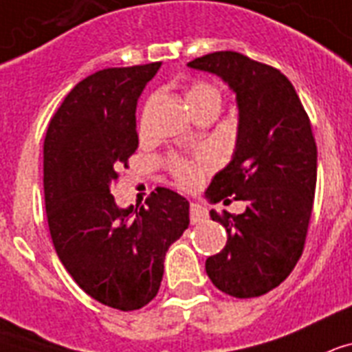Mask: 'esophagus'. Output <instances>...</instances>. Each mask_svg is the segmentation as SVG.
<instances>
[{"mask_svg":"<svg viewBox=\"0 0 352 352\" xmlns=\"http://www.w3.org/2000/svg\"><path fill=\"white\" fill-rule=\"evenodd\" d=\"M189 214L190 222H192V224H198V222H204V220L207 219V209L204 206H200V204L192 201L189 207Z\"/></svg>","mask_w":352,"mask_h":352,"instance_id":"obj_1","label":"esophagus"}]
</instances>
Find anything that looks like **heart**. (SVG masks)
I'll use <instances>...</instances> for the list:
<instances>
[{
  "label": "heart",
  "mask_w": 352,
  "mask_h": 352,
  "mask_svg": "<svg viewBox=\"0 0 352 352\" xmlns=\"http://www.w3.org/2000/svg\"><path fill=\"white\" fill-rule=\"evenodd\" d=\"M187 102L189 106L196 104V102H201V100L211 99V97H217L220 99L219 89L211 86L207 82H195L190 84V88L187 89ZM213 156L209 152H201L192 160H185V157H173L168 162V167H170V174L176 179V184L182 185L184 189H195L204 182V178L207 176V173L213 168Z\"/></svg>",
  "instance_id": "1"
}]
</instances>
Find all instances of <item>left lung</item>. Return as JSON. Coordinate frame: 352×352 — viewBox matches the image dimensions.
Instances as JSON below:
<instances>
[{
  "instance_id": "left-lung-1",
  "label": "left lung",
  "mask_w": 352,
  "mask_h": 352,
  "mask_svg": "<svg viewBox=\"0 0 352 352\" xmlns=\"http://www.w3.org/2000/svg\"><path fill=\"white\" fill-rule=\"evenodd\" d=\"M189 67L219 75L239 104L236 148L207 187L211 201H246L231 214L211 209L226 228L224 250L206 261L213 285L233 298H258L298 264L314 206L318 148L292 82L279 69L235 51H217Z\"/></svg>"
}]
</instances>
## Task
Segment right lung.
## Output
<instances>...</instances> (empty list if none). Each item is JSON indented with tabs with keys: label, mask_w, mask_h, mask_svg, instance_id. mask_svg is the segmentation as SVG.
<instances>
[{
	"label": "right lung",
	"mask_w": 352,
	"mask_h": 352,
	"mask_svg": "<svg viewBox=\"0 0 352 352\" xmlns=\"http://www.w3.org/2000/svg\"><path fill=\"white\" fill-rule=\"evenodd\" d=\"M162 62L108 67L65 95L43 141V192L56 255L89 298L138 310L156 298L189 201L157 187L146 207H117L111 187L139 145L135 106Z\"/></svg>",
	"instance_id": "1"
}]
</instances>
